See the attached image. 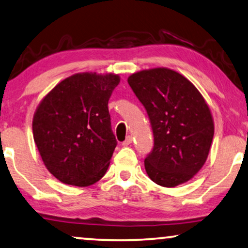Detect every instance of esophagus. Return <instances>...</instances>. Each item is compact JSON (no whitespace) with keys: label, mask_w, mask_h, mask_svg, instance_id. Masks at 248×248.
I'll list each match as a JSON object with an SVG mask.
<instances>
[{"label":"esophagus","mask_w":248,"mask_h":248,"mask_svg":"<svg viewBox=\"0 0 248 248\" xmlns=\"http://www.w3.org/2000/svg\"><path fill=\"white\" fill-rule=\"evenodd\" d=\"M132 142V137L131 136H128L127 138H125V140L123 142V146H129Z\"/></svg>","instance_id":"34e87169"}]
</instances>
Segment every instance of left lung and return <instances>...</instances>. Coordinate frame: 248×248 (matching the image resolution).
<instances>
[{"label":"left lung","instance_id":"1","mask_svg":"<svg viewBox=\"0 0 248 248\" xmlns=\"http://www.w3.org/2000/svg\"><path fill=\"white\" fill-rule=\"evenodd\" d=\"M128 83L154 134V148L145 158L149 179L165 187L187 182L204 165L214 138V119L203 96L186 78L166 67L134 73Z\"/></svg>","mask_w":248,"mask_h":248}]
</instances>
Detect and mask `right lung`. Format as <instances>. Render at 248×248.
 Returning <instances> with one entry per match:
<instances>
[{"instance_id": "1", "label": "right lung", "mask_w": 248, "mask_h": 248, "mask_svg": "<svg viewBox=\"0 0 248 248\" xmlns=\"http://www.w3.org/2000/svg\"><path fill=\"white\" fill-rule=\"evenodd\" d=\"M119 82L112 73H78L40 101L33 139L45 166L61 182L89 186L106 174L117 146L108 102Z\"/></svg>"}]
</instances>
